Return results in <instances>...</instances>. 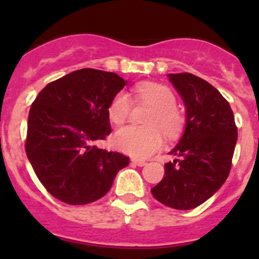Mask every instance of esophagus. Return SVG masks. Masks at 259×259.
I'll use <instances>...</instances> for the list:
<instances>
[{
    "instance_id": "34e87169",
    "label": "esophagus",
    "mask_w": 259,
    "mask_h": 259,
    "mask_svg": "<svg viewBox=\"0 0 259 259\" xmlns=\"http://www.w3.org/2000/svg\"><path fill=\"white\" fill-rule=\"evenodd\" d=\"M132 163L135 164V165H138V166H144V165H146V161L140 160V159H132Z\"/></svg>"
}]
</instances>
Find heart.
<instances>
[{
  "label": "heart",
  "instance_id": "1",
  "mask_svg": "<svg viewBox=\"0 0 259 259\" xmlns=\"http://www.w3.org/2000/svg\"><path fill=\"white\" fill-rule=\"evenodd\" d=\"M135 99L153 106L146 117L149 126H125L114 134L111 143L121 153L134 158H148L164 144V133L174 138L184 126V115L176 106L177 99L171 89L155 82L139 83ZM132 111V100L126 93H117L108 108L109 119L115 125L126 121Z\"/></svg>",
  "mask_w": 259,
  "mask_h": 259
}]
</instances>
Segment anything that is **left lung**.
Wrapping results in <instances>:
<instances>
[{"label": "left lung", "instance_id": "1", "mask_svg": "<svg viewBox=\"0 0 259 259\" xmlns=\"http://www.w3.org/2000/svg\"><path fill=\"white\" fill-rule=\"evenodd\" d=\"M185 106V127L177 158L151 194L174 209L188 210L208 200L228 178L236 148L237 126L229 103L209 82L189 72L169 74Z\"/></svg>", "mask_w": 259, "mask_h": 259}]
</instances>
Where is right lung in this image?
I'll use <instances>...</instances> for the list:
<instances>
[{
	"mask_svg": "<svg viewBox=\"0 0 259 259\" xmlns=\"http://www.w3.org/2000/svg\"><path fill=\"white\" fill-rule=\"evenodd\" d=\"M127 83L115 72L82 69L46 85L30 109L26 154L51 195L71 205L100 199L129 158L95 145L110 134L108 108Z\"/></svg>",
	"mask_w": 259,
	"mask_h": 259,
	"instance_id": "add662e5",
	"label": "right lung"
}]
</instances>
